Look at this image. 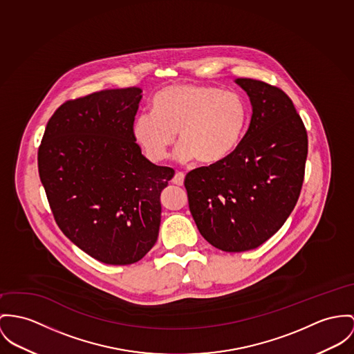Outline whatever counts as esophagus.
Masks as SVG:
<instances>
[{"label": "esophagus", "mask_w": 354, "mask_h": 354, "mask_svg": "<svg viewBox=\"0 0 354 354\" xmlns=\"http://www.w3.org/2000/svg\"><path fill=\"white\" fill-rule=\"evenodd\" d=\"M172 183L176 185V186H183V183H185V174L180 172V171H178V172L175 174L174 179H172Z\"/></svg>", "instance_id": "esophagus-1"}]
</instances>
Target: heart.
<instances>
[{
	"label": "heart",
	"mask_w": 354,
	"mask_h": 354,
	"mask_svg": "<svg viewBox=\"0 0 354 354\" xmlns=\"http://www.w3.org/2000/svg\"><path fill=\"white\" fill-rule=\"evenodd\" d=\"M246 122L248 106L240 94L214 86L174 84L153 95L152 110L137 115L132 132L152 162L168 156L179 132L180 162L214 164L236 149Z\"/></svg>",
	"instance_id": "b5f03b06"
}]
</instances>
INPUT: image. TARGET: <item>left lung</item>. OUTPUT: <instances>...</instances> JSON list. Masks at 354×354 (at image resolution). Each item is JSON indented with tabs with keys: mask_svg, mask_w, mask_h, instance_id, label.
Listing matches in <instances>:
<instances>
[{
	"mask_svg": "<svg viewBox=\"0 0 354 354\" xmlns=\"http://www.w3.org/2000/svg\"><path fill=\"white\" fill-rule=\"evenodd\" d=\"M236 82L253 108L246 133L227 158L185 179L199 233L225 252L254 249L284 225L299 199L308 149L304 124L281 88Z\"/></svg>",
	"mask_w": 354,
	"mask_h": 354,
	"instance_id": "1",
	"label": "left lung"
}]
</instances>
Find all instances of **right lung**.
<instances>
[{"mask_svg": "<svg viewBox=\"0 0 354 354\" xmlns=\"http://www.w3.org/2000/svg\"><path fill=\"white\" fill-rule=\"evenodd\" d=\"M141 88L102 90L55 110L37 151L55 222L101 263L128 266L155 245L160 194L175 171L141 155L132 127Z\"/></svg>", "mask_w": 354, "mask_h": 354, "instance_id": "add662e5", "label": "right lung"}]
</instances>
